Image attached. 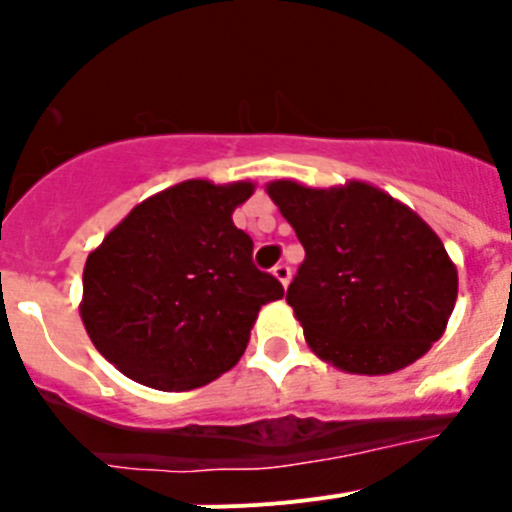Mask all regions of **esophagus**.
Masks as SVG:
<instances>
[{"label":"esophagus","instance_id":"1","mask_svg":"<svg viewBox=\"0 0 512 512\" xmlns=\"http://www.w3.org/2000/svg\"><path fill=\"white\" fill-rule=\"evenodd\" d=\"M271 274L277 277V282L282 284V287H287L289 277H292V269H289L287 264H277V266H274V269H271Z\"/></svg>","mask_w":512,"mask_h":512}]
</instances>
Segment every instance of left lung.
<instances>
[{
    "label": "left lung",
    "instance_id": "8db88e82",
    "mask_svg": "<svg viewBox=\"0 0 512 512\" xmlns=\"http://www.w3.org/2000/svg\"><path fill=\"white\" fill-rule=\"evenodd\" d=\"M305 261L287 302L312 354L348 374H392L443 336L459 277L418 212L366 182L266 184Z\"/></svg>",
    "mask_w": 512,
    "mask_h": 512
}]
</instances>
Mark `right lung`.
<instances>
[{
  "mask_svg": "<svg viewBox=\"0 0 512 512\" xmlns=\"http://www.w3.org/2000/svg\"><path fill=\"white\" fill-rule=\"evenodd\" d=\"M253 189L174 184L89 253L81 323L125 377L164 392L210 384L238 364L261 305L282 300V284L253 266V241L233 225Z\"/></svg>",
  "mask_w": 512,
  "mask_h": 512,
  "instance_id": "obj_1",
  "label": "right lung"
}]
</instances>
